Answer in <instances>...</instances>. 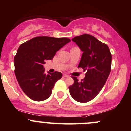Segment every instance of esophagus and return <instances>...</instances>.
<instances>
[{
    "label": "esophagus",
    "mask_w": 131,
    "mask_h": 131,
    "mask_svg": "<svg viewBox=\"0 0 131 131\" xmlns=\"http://www.w3.org/2000/svg\"><path fill=\"white\" fill-rule=\"evenodd\" d=\"M63 77H65V78H68V77H69V76L68 75V74H64L63 75Z\"/></svg>",
    "instance_id": "esophagus-1"
}]
</instances>
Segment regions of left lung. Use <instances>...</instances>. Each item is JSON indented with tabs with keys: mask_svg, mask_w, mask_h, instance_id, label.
Returning <instances> with one entry per match:
<instances>
[{
	"mask_svg": "<svg viewBox=\"0 0 131 131\" xmlns=\"http://www.w3.org/2000/svg\"><path fill=\"white\" fill-rule=\"evenodd\" d=\"M83 52L78 68L86 71L85 78L78 82L73 77L74 83L69 87L72 98L81 103H86L100 92L111 69L112 56L106 44L88 34L73 38Z\"/></svg>",
	"mask_w": 131,
	"mask_h": 131,
	"instance_id": "left-lung-1",
	"label": "left lung"
}]
</instances>
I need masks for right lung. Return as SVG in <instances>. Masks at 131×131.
I'll return each mask as SVG.
<instances>
[{
  "label": "right lung",
  "mask_w": 131,
  "mask_h": 131,
  "mask_svg": "<svg viewBox=\"0 0 131 131\" xmlns=\"http://www.w3.org/2000/svg\"><path fill=\"white\" fill-rule=\"evenodd\" d=\"M68 38L35 37L19 46L14 58L15 74L24 93L34 101L48 99L60 72L44 73L45 61L52 60L57 51L69 43Z\"/></svg>",
  "instance_id": "right-lung-1"
}]
</instances>
